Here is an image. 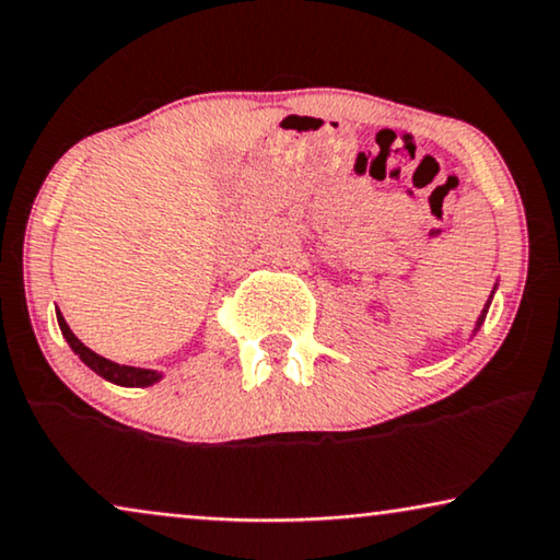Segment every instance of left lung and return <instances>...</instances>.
<instances>
[{"label": "left lung", "mask_w": 560, "mask_h": 560, "mask_svg": "<svg viewBox=\"0 0 560 560\" xmlns=\"http://www.w3.org/2000/svg\"><path fill=\"white\" fill-rule=\"evenodd\" d=\"M494 290H497V285H494ZM494 290H492V295H489V301H487V305H485V311H481V316L477 318V326H474V331H471V336L479 331V328H481V324H485V318H487V311H489V303H492V298H494Z\"/></svg>", "instance_id": "8db88e82"}]
</instances>
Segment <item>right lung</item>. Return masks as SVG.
Instances as JSON below:
<instances>
[{"instance_id": "obj_1", "label": "right lung", "mask_w": 560, "mask_h": 560, "mask_svg": "<svg viewBox=\"0 0 560 560\" xmlns=\"http://www.w3.org/2000/svg\"><path fill=\"white\" fill-rule=\"evenodd\" d=\"M58 316V326L63 331V339L68 341V347L73 349V354H79V359L86 366H91L98 377H104L106 382H114L119 387H150L155 382L163 380V372L158 370H142V366H129V364H117L112 359L98 357L96 351H91L89 347H83V341H79V336L71 331V326L66 324L63 313H56Z\"/></svg>"}]
</instances>
